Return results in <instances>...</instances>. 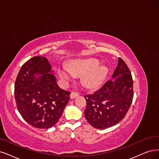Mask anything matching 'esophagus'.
Wrapping results in <instances>:
<instances>
[{
    "label": "esophagus",
    "instance_id": "esophagus-1",
    "mask_svg": "<svg viewBox=\"0 0 159 159\" xmlns=\"http://www.w3.org/2000/svg\"><path fill=\"white\" fill-rule=\"evenodd\" d=\"M79 96V93L78 92H72L70 93V99H74L76 97H78Z\"/></svg>",
    "mask_w": 159,
    "mask_h": 159
}]
</instances>
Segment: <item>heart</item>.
Here are the masks:
<instances>
[{
    "instance_id": "1",
    "label": "heart",
    "mask_w": 159,
    "mask_h": 159,
    "mask_svg": "<svg viewBox=\"0 0 159 159\" xmlns=\"http://www.w3.org/2000/svg\"><path fill=\"white\" fill-rule=\"evenodd\" d=\"M99 61L90 58L76 60L69 63V67L61 66L59 68V75L63 80H69L74 75H83L84 83L91 89H96L102 84L107 75V69L105 66H99Z\"/></svg>"
}]
</instances>
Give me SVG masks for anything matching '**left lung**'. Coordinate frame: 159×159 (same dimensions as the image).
<instances>
[{
	"label": "left lung",
	"mask_w": 159,
	"mask_h": 159,
	"mask_svg": "<svg viewBox=\"0 0 159 159\" xmlns=\"http://www.w3.org/2000/svg\"><path fill=\"white\" fill-rule=\"evenodd\" d=\"M112 77L113 80L107 81L93 94L84 96L85 118L90 125L98 129L107 128L119 123L126 116L132 102V75L120 57Z\"/></svg>",
	"instance_id": "1"
}]
</instances>
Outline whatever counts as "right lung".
<instances>
[{"label": "right lung", "mask_w": 159, "mask_h": 159, "mask_svg": "<svg viewBox=\"0 0 159 159\" xmlns=\"http://www.w3.org/2000/svg\"><path fill=\"white\" fill-rule=\"evenodd\" d=\"M52 73L46 57L34 56L21 66L15 82L17 110L35 128L48 129L54 126L69 100L70 92L58 86Z\"/></svg>", "instance_id": "1"}]
</instances>
